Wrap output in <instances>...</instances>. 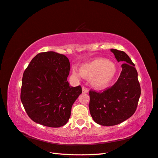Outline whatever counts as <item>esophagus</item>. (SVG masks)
<instances>
[{
    "label": "esophagus",
    "mask_w": 158,
    "mask_h": 158,
    "mask_svg": "<svg viewBox=\"0 0 158 158\" xmlns=\"http://www.w3.org/2000/svg\"><path fill=\"white\" fill-rule=\"evenodd\" d=\"M82 93H87L89 92L88 89H87L86 88V87H85V86H82Z\"/></svg>",
    "instance_id": "34e87169"
}]
</instances>
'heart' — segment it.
Listing matches in <instances>:
<instances>
[{"label":"heart","instance_id":"1","mask_svg":"<svg viewBox=\"0 0 158 158\" xmlns=\"http://www.w3.org/2000/svg\"><path fill=\"white\" fill-rule=\"evenodd\" d=\"M117 69L113 63L107 59L97 58L81 65L80 73L73 70L77 76L91 79L90 84L96 89H103L110 85L116 76Z\"/></svg>","mask_w":158,"mask_h":158}]
</instances>
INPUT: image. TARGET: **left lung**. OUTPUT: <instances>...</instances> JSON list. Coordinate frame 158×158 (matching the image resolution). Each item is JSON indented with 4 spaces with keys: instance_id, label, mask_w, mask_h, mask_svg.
Wrapping results in <instances>:
<instances>
[{
    "instance_id": "1",
    "label": "left lung",
    "mask_w": 158,
    "mask_h": 158,
    "mask_svg": "<svg viewBox=\"0 0 158 158\" xmlns=\"http://www.w3.org/2000/svg\"><path fill=\"white\" fill-rule=\"evenodd\" d=\"M122 70L118 81L103 92L90 90L89 110L98 124L110 127L122 123L134 114L141 95L135 64L124 51L111 49Z\"/></svg>"
}]
</instances>
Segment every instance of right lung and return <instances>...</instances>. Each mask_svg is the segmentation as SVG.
I'll use <instances>...</instances> for the list:
<instances>
[{"label":"right lung","instance_id":"1","mask_svg":"<svg viewBox=\"0 0 158 158\" xmlns=\"http://www.w3.org/2000/svg\"><path fill=\"white\" fill-rule=\"evenodd\" d=\"M70 64L64 55L40 52L31 59L23 74L21 101L28 116L45 127L67 123L72 107L82 93L80 86L67 81Z\"/></svg>","mask_w":158,"mask_h":158}]
</instances>
